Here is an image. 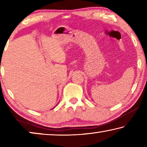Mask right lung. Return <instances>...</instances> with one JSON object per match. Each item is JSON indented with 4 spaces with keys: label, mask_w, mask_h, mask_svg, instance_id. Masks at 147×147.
Wrapping results in <instances>:
<instances>
[{
    "label": "right lung",
    "mask_w": 147,
    "mask_h": 147,
    "mask_svg": "<svg viewBox=\"0 0 147 147\" xmlns=\"http://www.w3.org/2000/svg\"><path fill=\"white\" fill-rule=\"evenodd\" d=\"M57 105H58V104H57ZM57 105H56V106H57Z\"/></svg>",
    "instance_id": "1"
}]
</instances>
